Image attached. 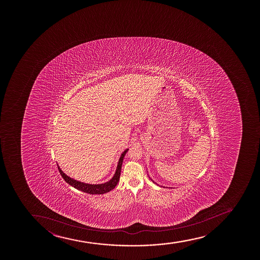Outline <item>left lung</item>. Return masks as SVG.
<instances>
[{
    "instance_id": "left-lung-1",
    "label": "left lung",
    "mask_w": 260,
    "mask_h": 260,
    "mask_svg": "<svg viewBox=\"0 0 260 260\" xmlns=\"http://www.w3.org/2000/svg\"><path fill=\"white\" fill-rule=\"evenodd\" d=\"M150 179H151V178H150ZM151 180H152V182L154 183V184H157V183L154 182V181H153L152 179H151Z\"/></svg>"
}]
</instances>
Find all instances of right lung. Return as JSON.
<instances>
[{
  "mask_svg": "<svg viewBox=\"0 0 260 260\" xmlns=\"http://www.w3.org/2000/svg\"><path fill=\"white\" fill-rule=\"evenodd\" d=\"M128 151V149H125L124 152L121 153V155L119 157L118 165H117L116 170L114 173L113 178L108 180V182L102 183V184H87V183L81 182L78 181L76 179L70 178L68 176L66 173H63V171L60 169V167L58 166V169L60 172V175L62 176L64 180L67 183H69V185H72L73 187L80 190V191H84L86 193L89 194H103L106 192L110 191L111 190L116 186L117 184L119 182V176H120V171H121V167H122L123 158L125 157V153Z\"/></svg>",
  "mask_w": 260,
  "mask_h": 260,
  "instance_id": "obj_1",
  "label": "right lung"
}]
</instances>
